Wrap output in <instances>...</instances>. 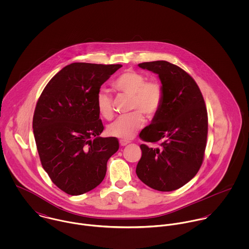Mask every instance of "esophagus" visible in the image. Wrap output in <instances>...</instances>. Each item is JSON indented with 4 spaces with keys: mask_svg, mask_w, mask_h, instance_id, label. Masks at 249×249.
<instances>
[{
    "mask_svg": "<svg viewBox=\"0 0 249 249\" xmlns=\"http://www.w3.org/2000/svg\"><path fill=\"white\" fill-rule=\"evenodd\" d=\"M129 142L128 141H124V140H121L120 141V144L122 145V146H124V145H126V144H128Z\"/></svg>",
    "mask_w": 249,
    "mask_h": 249,
    "instance_id": "1",
    "label": "esophagus"
}]
</instances>
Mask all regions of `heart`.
<instances>
[{"mask_svg":"<svg viewBox=\"0 0 249 249\" xmlns=\"http://www.w3.org/2000/svg\"><path fill=\"white\" fill-rule=\"evenodd\" d=\"M112 86L118 92L130 96L129 115L121 116L107 127V133L121 140L131 139L143 124L144 114L147 118L154 117L162 107L164 88L157 79L146 80L140 71L127 70L120 73L112 81ZM97 107L102 117L110 120L113 117L112 98L106 90H101L97 95Z\"/></svg>","mask_w":249,"mask_h":249,"instance_id":"b5f03b06","label":"heart"}]
</instances>
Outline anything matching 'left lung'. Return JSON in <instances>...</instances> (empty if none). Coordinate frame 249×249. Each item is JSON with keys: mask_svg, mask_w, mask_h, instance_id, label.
<instances>
[{"mask_svg": "<svg viewBox=\"0 0 249 249\" xmlns=\"http://www.w3.org/2000/svg\"><path fill=\"white\" fill-rule=\"evenodd\" d=\"M139 67L159 75L164 100L158 113L139 137L158 147L140 145L136 174L148 187L171 192L188 183L199 171L206 148L208 115L195 79L175 64L158 60Z\"/></svg>", "mask_w": 249, "mask_h": 249, "instance_id": "1", "label": "left lung"}]
</instances>
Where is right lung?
<instances>
[{"label":"right lung","instance_id":"right-lung-1","mask_svg":"<svg viewBox=\"0 0 249 249\" xmlns=\"http://www.w3.org/2000/svg\"><path fill=\"white\" fill-rule=\"evenodd\" d=\"M121 64L76 62L58 71L36 104L33 128L43 169L60 190L85 194L102 183L108 159L119 149L115 137H100L97 107L101 86Z\"/></svg>","mask_w":249,"mask_h":249}]
</instances>
